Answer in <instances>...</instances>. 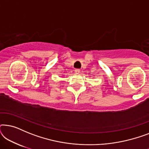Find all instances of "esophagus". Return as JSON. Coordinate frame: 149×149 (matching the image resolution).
<instances>
[{
    "mask_svg": "<svg viewBox=\"0 0 149 149\" xmlns=\"http://www.w3.org/2000/svg\"><path fill=\"white\" fill-rule=\"evenodd\" d=\"M74 72L77 73V74H78V73L80 72V70H79V69H75Z\"/></svg>",
    "mask_w": 149,
    "mask_h": 149,
    "instance_id": "34e87169",
    "label": "esophagus"
}]
</instances>
